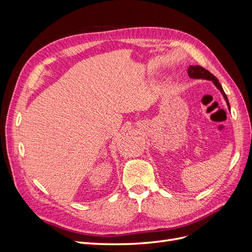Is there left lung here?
<instances>
[{"label":"left lung","mask_w":252,"mask_h":252,"mask_svg":"<svg viewBox=\"0 0 252 252\" xmlns=\"http://www.w3.org/2000/svg\"><path fill=\"white\" fill-rule=\"evenodd\" d=\"M188 75L189 78L191 79H203V80H208V81H211L213 84H215V86L220 90V93L223 94L225 101L227 103V106H228V109L230 110V105H229V101H228L227 98V95L225 94L224 90H223V87L222 85H220L219 80L213 75L212 73H210L208 70H206L205 68H203L202 66H199V65H195V66H189L188 67Z\"/></svg>","instance_id":"1"}]
</instances>
